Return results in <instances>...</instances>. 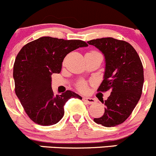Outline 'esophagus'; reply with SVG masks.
Returning a JSON list of instances; mask_svg holds the SVG:
<instances>
[{
	"instance_id": "obj_1",
	"label": "esophagus",
	"mask_w": 156,
	"mask_h": 156,
	"mask_svg": "<svg viewBox=\"0 0 156 156\" xmlns=\"http://www.w3.org/2000/svg\"><path fill=\"white\" fill-rule=\"evenodd\" d=\"M83 100L88 104H93L96 102V100L94 98H90V97H83Z\"/></svg>"
}]
</instances>
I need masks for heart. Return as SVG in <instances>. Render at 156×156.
<instances>
[{
  "label": "heart",
  "mask_w": 156,
  "mask_h": 156,
  "mask_svg": "<svg viewBox=\"0 0 156 156\" xmlns=\"http://www.w3.org/2000/svg\"><path fill=\"white\" fill-rule=\"evenodd\" d=\"M77 87L80 91H82V92H86L87 90V83L84 82V81H81V82L78 83L77 84Z\"/></svg>",
  "instance_id": "obj_1"
}]
</instances>
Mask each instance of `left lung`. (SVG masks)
Returning a JSON list of instances; mask_svg holds the SVG:
<instances>
[{
    "mask_svg": "<svg viewBox=\"0 0 156 156\" xmlns=\"http://www.w3.org/2000/svg\"><path fill=\"white\" fill-rule=\"evenodd\" d=\"M87 43L98 48L106 59L104 79L97 91L111 90L107 100L103 101L104 114L94 121L104 127L121 125L130 115L142 94L144 76L140 58L125 41L103 37Z\"/></svg>",
    "mask_w": 156,
    "mask_h": 156,
    "instance_id": "8db88e82",
    "label": "left lung"
}]
</instances>
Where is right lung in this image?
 I'll return each mask as SVG.
<instances>
[{"label":"right lung","instance_id":"obj_1","mask_svg":"<svg viewBox=\"0 0 156 156\" xmlns=\"http://www.w3.org/2000/svg\"><path fill=\"white\" fill-rule=\"evenodd\" d=\"M87 46L81 40L42 37L28 43L19 52L13 65L15 93L34 123L42 126L55 125L63 117L64 105L69 99H82L71 90L55 95L51 75L61 72L68 53Z\"/></svg>","mask_w":156,"mask_h":156}]
</instances>
